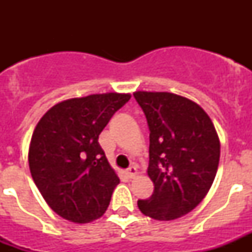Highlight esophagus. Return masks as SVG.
I'll return each instance as SVG.
<instances>
[{
    "label": "esophagus",
    "instance_id": "esophagus-1",
    "mask_svg": "<svg viewBox=\"0 0 252 252\" xmlns=\"http://www.w3.org/2000/svg\"><path fill=\"white\" fill-rule=\"evenodd\" d=\"M126 174H127V177L131 178V179L136 177V175H137L136 166H131V168H128L127 170H126Z\"/></svg>",
    "mask_w": 252,
    "mask_h": 252
}]
</instances>
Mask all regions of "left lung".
<instances>
[{"instance_id":"obj_1","label":"left lung","mask_w":252,"mask_h":252,"mask_svg":"<svg viewBox=\"0 0 252 252\" xmlns=\"http://www.w3.org/2000/svg\"><path fill=\"white\" fill-rule=\"evenodd\" d=\"M133 97L150 130L149 199L137 206L145 216L171 221L203 201L220 162V139L209 116L195 102L168 92H139Z\"/></svg>"}]
</instances>
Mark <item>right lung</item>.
<instances>
[{"label": "right lung", "mask_w": 252, "mask_h": 252, "mask_svg": "<svg viewBox=\"0 0 252 252\" xmlns=\"http://www.w3.org/2000/svg\"><path fill=\"white\" fill-rule=\"evenodd\" d=\"M130 98L125 93H103L66 99L37 122L29 149L30 173L60 217L87 223L106 212L120 179L98 136Z\"/></svg>", "instance_id": "obj_1"}]
</instances>
